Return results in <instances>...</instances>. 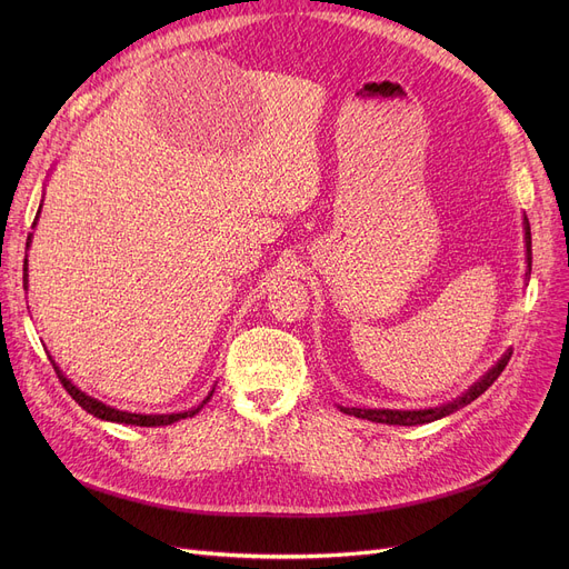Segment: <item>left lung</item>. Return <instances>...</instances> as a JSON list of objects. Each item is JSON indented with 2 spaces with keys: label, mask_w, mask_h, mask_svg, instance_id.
Masks as SVG:
<instances>
[{
  "label": "left lung",
  "mask_w": 569,
  "mask_h": 569,
  "mask_svg": "<svg viewBox=\"0 0 569 569\" xmlns=\"http://www.w3.org/2000/svg\"><path fill=\"white\" fill-rule=\"evenodd\" d=\"M523 242H526V279H530V264H532V244H530V223H528V217L523 214ZM512 357V350H505L500 355V360L485 373L480 376V380H475L468 390L452 399L447 401L442 406H436V408H420V410H390V408H343L339 406L346 415H355L360 417V420H369V422H378V425H399V427H415V425H429V422H436V420H442V417L457 412L459 408L468 406L470 401H475L480 395H485L489 387L493 385V380L502 373V369L507 367V362H510Z\"/></svg>",
  "instance_id": "left-lung-1"
}]
</instances>
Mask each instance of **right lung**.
Here are the masks:
<instances>
[{"label": "right lung", "mask_w": 569, "mask_h": 569, "mask_svg": "<svg viewBox=\"0 0 569 569\" xmlns=\"http://www.w3.org/2000/svg\"><path fill=\"white\" fill-rule=\"evenodd\" d=\"M41 207H43V200H41V204H39V212H37L34 226H37V221H39ZM34 226H32V228H34ZM29 244H32V234L27 237V249H29ZM27 277H29V274H27V258H24V264H22V286H24V290H27V283H29ZM48 357H50V355H48ZM50 362H52V369L57 371V378L62 380L64 390L76 399V403H78L82 410H87L89 415L99 417V420L117 422V425H131V427H168V425H174V422H179V420H187V417H193L196 412H200V408H202L209 399H212V395H214V387H212V392H209V395L202 399L200 406L189 408V410H182V412H163V415L129 412V410H119V408H112V406H108V403H103V401H99V399H94V397H89L87 392H82L80 387H76V385L64 376V371L54 365L52 357H50Z\"/></svg>", "instance_id": "obj_1"}]
</instances>
